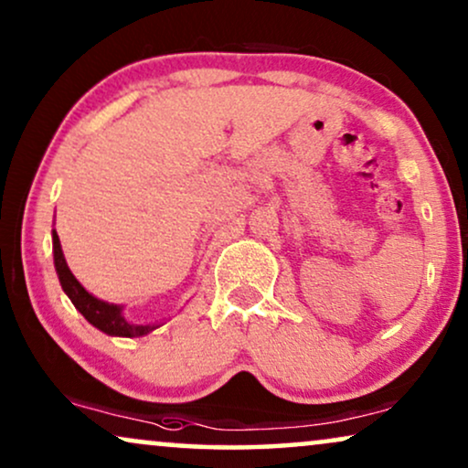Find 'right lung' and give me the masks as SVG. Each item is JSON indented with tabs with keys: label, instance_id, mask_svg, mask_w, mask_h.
I'll use <instances>...</instances> for the list:
<instances>
[{
	"label": "right lung",
	"instance_id": "add662e5",
	"mask_svg": "<svg viewBox=\"0 0 468 468\" xmlns=\"http://www.w3.org/2000/svg\"><path fill=\"white\" fill-rule=\"evenodd\" d=\"M53 255H55V271H57V277H59L63 292H66L68 298L72 300L76 311H80V315L85 317L89 324L95 325V328L104 332V335L136 338V336L149 335V332L159 328L157 324H149V325L130 324L123 317V306L104 303V300L95 298L93 293H89L85 287L79 283V279L74 277L72 271L68 268L66 258H63V251H61L59 236H57L55 229H53Z\"/></svg>",
	"mask_w": 468,
	"mask_h": 468
}]
</instances>
